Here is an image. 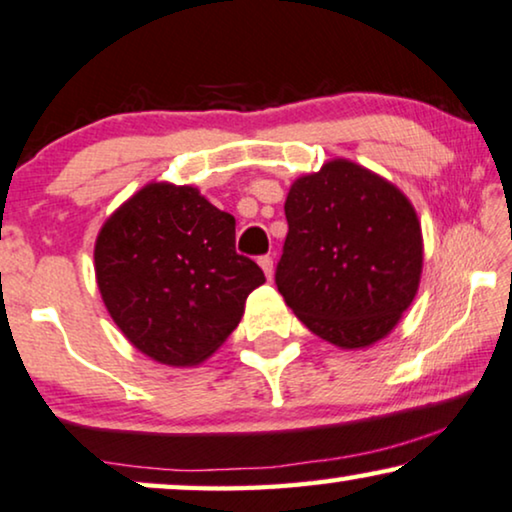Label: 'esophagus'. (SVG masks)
I'll return each mask as SVG.
<instances>
[{
  "label": "esophagus",
  "instance_id": "1",
  "mask_svg": "<svg viewBox=\"0 0 512 512\" xmlns=\"http://www.w3.org/2000/svg\"><path fill=\"white\" fill-rule=\"evenodd\" d=\"M260 267L264 269V274H267V278L271 281V278H274V260H271L269 255H264L260 257Z\"/></svg>",
  "mask_w": 512,
  "mask_h": 512
}]
</instances>
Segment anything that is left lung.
<instances>
[{
  "label": "left lung",
  "instance_id": "obj_1",
  "mask_svg": "<svg viewBox=\"0 0 512 512\" xmlns=\"http://www.w3.org/2000/svg\"><path fill=\"white\" fill-rule=\"evenodd\" d=\"M276 285L313 335L363 349L398 325L419 290L424 241L412 203L346 159L292 182Z\"/></svg>",
  "mask_w": 512,
  "mask_h": 512
}]
</instances>
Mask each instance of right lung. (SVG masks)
Wrapping results in <instances>:
<instances>
[{
    "instance_id": "obj_1",
    "label": "right lung",
    "mask_w": 512,
    "mask_h": 512,
    "mask_svg": "<svg viewBox=\"0 0 512 512\" xmlns=\"http://www.w3.org/2000/svg\"><path fill=\"white\" fill-rule=\"evenodd\" d=\"M95 278L109 316L156 363L199 365L227 342L262 269L236 220L196 187L152 182L102 224Z\"/></svg>"
}]
</instances>
